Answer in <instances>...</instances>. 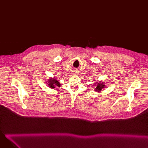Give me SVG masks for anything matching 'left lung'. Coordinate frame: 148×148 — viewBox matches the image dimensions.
<instances>
[{
  "label": "left lung",
  "mask_w": 148,
  "mask_h": 148,
  "mask_svg": "<svg viewBox=\"0 0 148 148\" xmlns=\"http://www.w3.org/2000/svg\"><path fill=\"white\" fill-rule=\"evenodd\" d=\"M95 85H96V87L95 88V90L96 91H101L102 88H104V84L103 82L102 83H97V84H95Z\"/></svg>",
  "instance_id": "8db88e82"
}]
</instances>
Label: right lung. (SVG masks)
Masks as SVG:
<instances>
[{"mask_svg":"<svg viewBox=\"0 0 148 148\" xmlns=\"http://www.w3.org/2000/svg\"><path fill=\"white\" fill-rule=\"evenodd\" d=\"M47 82H47L48 83V86H49V87H51L52 88H54L55 87H56V86H58V87L60 86V84L57 80V79L51 78L50 79H49L47 81Z\"/></svg>","mask_w":148,"mask_h":148,"instance_id":"obj_1","label":"right lung"}]
</instances>
